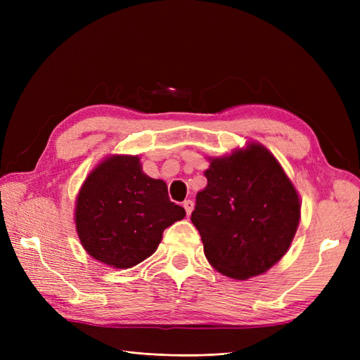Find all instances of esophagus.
Masks as SVG:
<instances>
[{
    "mask_svg": "<svg viewBox=\"0 0 360 360\" xmlns=\"http://www.w3.org/2000/svg\"><path fill=\"white\" fill-rule=\"evenodd\" d=\"M183 207H184V210H186V214L191 216V213L193 210V201L192 200H186V201L183 202Z\"/></svg>",
    "mask_w": 360,
    "mask_h": 360,
    "instance_id": "obj_1",
    "label": "esophagus"
}]
</instances>
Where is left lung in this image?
Masks as SVG:
<instances>
[{
	"mask_svg": "<svg viewBox=\"0 0 360 360\" xmlns=\"http://www.w3.org/2000/svg\"><path fill=\"white\" fill-rule=\"evenodd\" d=\"M191 221L221 274L248 279L284 257L300 219L299 195L269 150L250 144L212 159Z\"/></svg>",
	"mask_w": 360,
	"mask_h": 360,
	"instance_id": "8db88e82",
	"label": "left lung"
}]
</instances>
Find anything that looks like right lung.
I'll return each mask as SVG.
<instances>
[{"instance_id": "1", "label": "right lung", "mask_w": 360, "mask_h": 360, "mask_svg": "<svg viewBox=\"0 0 360 360\" xmlns=\"http://www.w3.org/2000/svg\"><path fill=\"white\" fill-rule=\"evenodd\" d=\"M165 181L148 177L136 156H111L84 181L76 231L94 259L115 269L139 264L158 249L165 228L183 219Z\"/></svg>"}]
</instances>
